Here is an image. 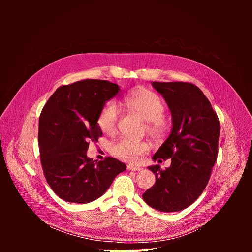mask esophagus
I'll return each instance as SVG.
<instances>
[{
    "label": "esophagus",
    "instance_id": "obj_1",
    "mask_svg": "<svg viewBox=\"0 0 252 252\" xmlns=\"http://www.w3.org/2000/svg\"><path fill=\"white\" fill-rule=\"evenodd\" d=\"M126 168H127V170H133V171H138V170H140V167H139V166L132 165V164H127V165H126Z\"/></svg>",
    "mask_w": 252,
    "mask_h": 252
}]
</instances>
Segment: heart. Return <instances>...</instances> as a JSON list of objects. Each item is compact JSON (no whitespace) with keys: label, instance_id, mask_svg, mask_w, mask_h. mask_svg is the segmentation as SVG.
Listing matches in <instances>:
<instances>
[{"label":"heart","instance_id":"obj_1","mask_svg":"<svg viewBox=\"0 0 252 252\" xmlns=\"http://www.w3.org/2000/svg\"><path fill=\"white\" fill-rule=\"evenodd\" d=\"M123 103L131 112L139 115L147 121L146 129L149 135L155 139H162L169 130V125L163 114L165 105L161 97L155 92L137 88L123 97ZM119 107L115 101L106 102L98 113L97 126L106 134H112L117 129ZM150 152V145L146 140L122 138L112 148V153L120 159L136 163L143 156Z\"/></svg>","mask_w":252,"mask_h":252}]
</instances>
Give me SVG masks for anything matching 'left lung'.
I'll use <instances>...</instances> for the list:
<instances>
[{
    "mask_svg": "<svg viewBox=\"0 0 252 252\" xmlns=\"http://www.w3.org/2000/svg\"><path fill=\"white\" fill-rule=\"evenodd\" d=\"M172 116V129L153 159L171 158L169 167L149 166L155 185L142 194L151 207L163 211L183 210L202 193L219 154L220 120L199 88L186 82H153Z\"/></svg>",
    "mask_w": 252,
    "mask_h": 252,
    "instance_id": "1",
    "label": "left lung"
}]
</instances>
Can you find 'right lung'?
Masks as SVG:
<instances>
[{
	"label": "right lung",
	"mask_w": 252,
	"mask_h": 252,
	"mask_svg": "<svg viewBox=\"0 0 252 252\" xmlns=\"http://www.w3.org/2000/svg\"><path fill=\"white\" fill-rule=\"evenodd\" d=\"M119 91L109 81L83 80L58 88L43 107L38 135L41 163L47 183L64 201L95 200L126 169L112 157L99 161L87 157L90 141L102 135L98 113Z\"/></svg>",
	"instance_id": "add662e5"
}]
</instances>
